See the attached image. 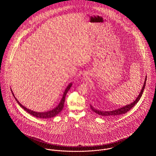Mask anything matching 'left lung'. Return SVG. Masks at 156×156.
Masks as SVG:
<instances>
[{"instance_id": "left-lung-1", "label": "left lung", "mask_w": 156, "mask_h": 156, "mask_svg": "<svg viewBox=\"0 0 156 156\" xmlns=\"http://www.w3.org/2000/svg\"><path fill=\"white\" fill-rule=\"evenodd\" d=\"M146 80H147V76H146L143 86V87L141 88V91H140L139 95H138V97H137L136 100L133 101V102H132V103H131L130 104H129V105H127L126 106H123V107L120 108H118L117 109H115V110H113V111H104L98 110V109L94 108L91 105H90V109H92V111L95 112L97 114L99 115H101L102 116L114 117V116H117L118 115H122V114H125L127 112H128L129 110H130L139 101L140 98L142 96V94H143V92L144 91L145 86H146Z\"/></svg>"}]
</instances>
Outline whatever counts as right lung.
Listing matches in <instances>:
<instances>
[{"mask_svg": "<svg viewBox=\"0 0 156 156\" xmlns=\"http://www.w3.org/2000/svg\"><path fill=\"white\" fill-rule=\"evenodd\" d=\"M72 85H73V83H70L67 86L66 89L64 92V94H63V95H62V99H61L59 104H58V105L57 107H55L54 109H53L52 110H51V111H49L48 112H37L33 111H31L30 109H27V108L24 106L23 105H22V104L19 102V101L17 99V98L15 97L14 94H13L12 89H11V91L12 92V94H13V97L15 98L16 102H17V104H19L20 105V106L22 107L24 110H25L27 112H28L29 113H30V115H33L34 117L38 118H42V119H46V118H51L55 116L56 115H57L63 109V107H64V102H65V99H66V94H67L68 91L69 90V89H70V88L71 87Z\"/></svg>", "mask_w": 156, "mask_h": 156, "instance_id": "obj_1", "label": "right lung"}]
</instances>
